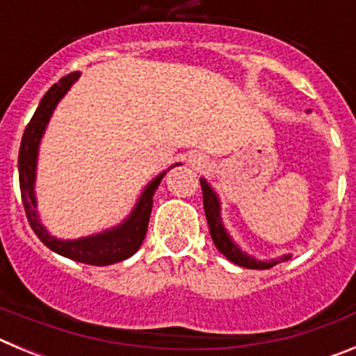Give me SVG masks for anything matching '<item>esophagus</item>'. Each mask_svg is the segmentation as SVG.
<instances>
[{"instance_id":"34e87169","label":"esophagus","mask_w":356,"mask_h":356,"mask_svg":"<svg viewBox=\"0 0 356 356\" xmlns=\"http://www.w3.org/2000/svg\"><path fill=\"white\" fill-rule=\"evenodd\" d=\"M187 162L191 168H196V169H201V168H205L207 165V160L205 156L200 155V153H191V155L187 156Z\"/></svg>"}]
</instances>
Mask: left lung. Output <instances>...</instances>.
I'll return each instance as SVG.
<instances>
[{"label":"left lung","mask_w":356,"mask_h":356,"mask_svg":"<svg viewBox=\"0 0 356 356\" xmlns=\"http://www.w3.org/2000/svg\"><path fill=\"white\" fill-rule=\"evenodd\" d=\"M307 114H310V110H307ZM200 181L201 191H203V207H205V216L207 222H209L210 235H212V241L217 250L221 251L229 262L237 264L241 267H246V269H269V267L276 266V264L291 259L292 254L285 253L282 257H278V259L262 260L242 250L237 242H235V238L229 235V232L225 226V221H222L221 197H219V194L213 191V187L207 181V178H200Z\"/></svg>","instance_id":"left-lung-1"}]
</instances>
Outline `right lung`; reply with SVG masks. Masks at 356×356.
Returning <instances> with one entry per match:
<instances>
[{
    "mask_svg": "<svg viewBox=\"0 0 356 356\" xmlns=\"http://www.w3.org/2000/svg\"><path fill=\"white\" fill-rule=\"evenodd\" d=\"M80 76V71L71 72V74L62 78L58 83L53 85L40 99L35 114L24 130L21 147H19V185H21V197H23V205L31 229L49 250L62 254L65 259L74 260V262H83L89 264V266H110V264L130 259L131 254L137 253L144 237H146L147 222H149L151 209H153V196H155L156 188H159L163 176L168 175V171H171L176 165H181V163H172L171 168L159 172L155 178H151L140 191L139 197L135 200V205L131 207L130 213L118 225L78 238H58L49 234V229L40 221L39 210H37L35 181L39 149L44 134L48 130L49 121H51L53 112Z\"/></svg>",
    "mask_w": 356,
    "mask_h": 356,
    "instance_id": "obj_1",
    "label": "right lung"
}]
</instances>
